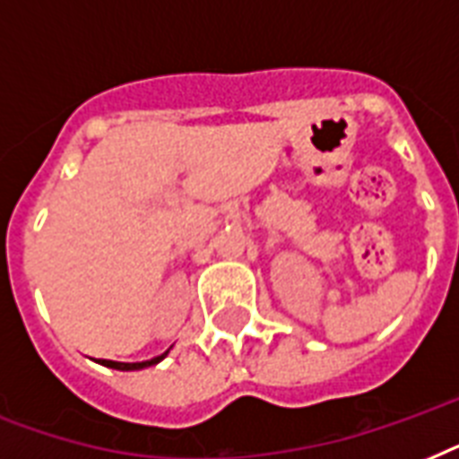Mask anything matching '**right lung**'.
<instances>
[{"label": "right lung", "mask_w": 459, "mask_h": 459, "mask_svg": "<svg viewBox=\"0 0 459 459\" xmlns=\"http://www.w3.org/2000/svg\"><path fill=\"white\" fill-rule=\"evenodd\" d=\"M164 357H166V352H164V355L154 357V359H147V362H133V364H128V362H111V359H102V364H104V367H111V369L133 371V369H145V367H152V364L161 362Z\"/></svg>", "instance_id": "1"}]
</instances>
